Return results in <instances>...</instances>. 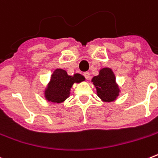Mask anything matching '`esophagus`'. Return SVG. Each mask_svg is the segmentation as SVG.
I'll return each instance as SVG.
<instances>
[{
    "label": "esophagus",
    "mask_w": 158,
    "mask_h": 158,
    "mask_svg": "<svg viewBox=\"0 0 158 158\" xmlns=\"http://www.w3.org/2000/svg\"><path fill=\"white\" fill-rule=\"evenodd\" d=\"M84 77H85V79H90V74H89V72H85L84 74Z\"/></svg>",
    "instance_id": "34e87169"
}]
</instances>
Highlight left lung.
<instances>
[{"mask_svg":"<svg viewBox=\"0 0 158 158\" xmlns=\"http://www.w3.org/2000/svg\"><path fill=\"white\" fill-rule=\"evenodd\" d=\"M92 82L96 86L98 96L105 102L114 101L119 95V89L115 84V78L109 68L101 69L98 76H94Z\"/></svg>","mask_w":158,"mask_h":158,"instance_id":"1","label":"left lung"}]
</instances>
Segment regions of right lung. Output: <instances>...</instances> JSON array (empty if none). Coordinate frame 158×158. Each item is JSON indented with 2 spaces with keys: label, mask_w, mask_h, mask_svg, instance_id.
I'll return each instance as SVG.
<instances>
[{
  "label": "right lung",
  "mask_w": 158,
  "mask_h": 158,
  "mask_svg": "<svg viewBox=\"0 0 158 158\" xmlns=\"http://www.w3.org/2000/svg\"><path fill=\"white\" fill-rule=\"evenodd\" d=\"M84 80V77L81 74H75L74 76H69L63 69H56L51 77L50 84L46 89V98L52 102H62L69 96L72 85Z\"/></svg>",
  "instance_id": "obj_1"
}]
</instances>
